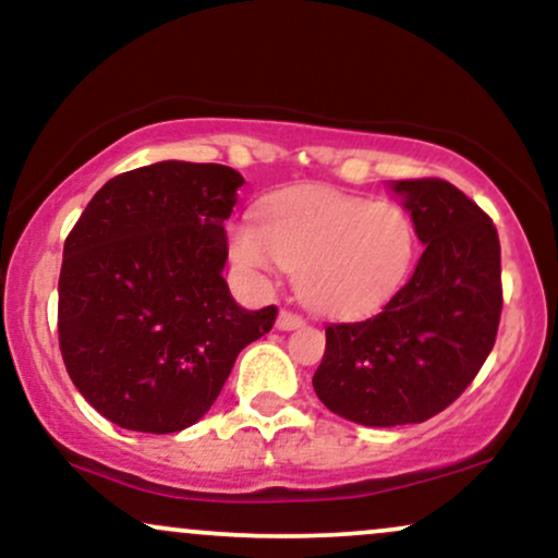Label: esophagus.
Listing matches in <instances>:
<instances>
[{"label": "esophagus", "mask_w": 558, "mask_h": 558, "mask_svg": "<svg viewBox=\"0 0 558 558\" xmlns=\"http://www.w3.org/2000/svg\"><path fill=\"white\" fill-rule=\"evenodd\" d=\"M300 326H305V318L298 316V313L292 311H281L279 318H277V329L279 331H294L300 329Z\"/></svg>", "instance_id": "obj_1"}]
</instances>
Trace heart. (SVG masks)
<instances>
[{"instance_id": "b5f03b06", "label": "heart", "mask_w": 558, "mask_h": 558, "mask_svg": "<svg viewBox=\"0 0 558 558\" xmlns=\"http://www.w3.org/2000/svg\"><path fill=\"white\" fill-rule=\"evenodd\" d=\"M229 255L251 277L294 271L300 298L313 311L365 316L410 279L417 229L397 203L313 185L266 201L264 221H234Z\"/></svg>"}]
</instances>
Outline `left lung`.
<instances>
[{
  "label": "left lung",
  "mask_w": 558,
  "mask_h": 558,
  "mask_svg": "<svg viewBox=\"0 0 558 558\" xmlns=\"http://www.w3.org/2000/svg\"><path fill=\"white\" fill-rule=\"evenodd\" d=\"M425 251L378 316L326 326L313 389L344 421L391 428L447 410L490 355L501 318L494 221L447 180L391 182Z\"/></svg>",
  "instance_id": "1"
}]
</instances>
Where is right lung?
<instances>
[{
    "instance_id": "add662e5",
    "label": "right lung",
    "mask_w": 558,
    "mask_h": 558,
    "mask_svg": "<svg viewBox=\"0 0 558 558\" xmlns=\"http://www.w3.org/2000/svg\"><path fill=\"white\" fill-rule=\"evenodd\" d=\"M242 174L159 161L117 174L64 240L59 350L90 408L120 428L174 434L201 421L277 305L232 300L225 221Z\"/></svg>"
}]
</instances>
